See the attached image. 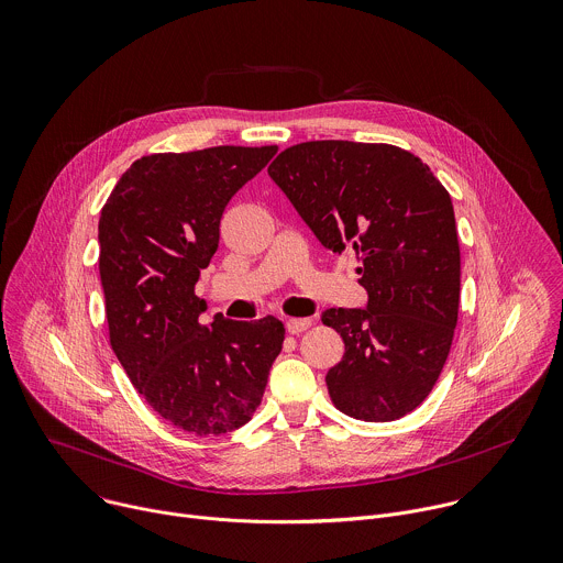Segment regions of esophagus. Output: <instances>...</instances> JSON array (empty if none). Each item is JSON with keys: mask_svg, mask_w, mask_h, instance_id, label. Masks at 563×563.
Returning a JSON list of instances; mask_svg holds the SVG:
<instances>
[{"mask_svg": "<svg viewBox=\"0 0 563 563\" xmlns=\"http://www.w3.org/2000/svg\"><path fill=\"white\" fill-rule=\"evenodd\" d=\"M310 325H312V319H288V321H286V330H288L290 334H299V332L308 330Z\"/></svg>", "mask_w": 563, "mask_h": 563, "instance_id": "obj_1", "label": "esophagus"}]
</instances>
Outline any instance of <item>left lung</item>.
I'll return each mask as SVG.
<instances>
[{
	"label": "left lung",
	"mask_w": 563,
	"mask_h": 563,
	"mask_svg": "<svg viewBox=\"0 0 563 563\" xmlns=\"http://www.w3.org/2000/svg\"><path fill=\"white\" fill-rule=\"evenodd\" d=\"M317 240L353 249L368 308H330L344 360L325 375L336 410L362 421L412 412L437 384L460 312L462 255L448 190L390 144H295L268 166Z\"/></svg>",
	"instance_id": "obj_1"
}]
</instances>
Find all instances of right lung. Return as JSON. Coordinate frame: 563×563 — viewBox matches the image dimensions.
<instances>
[{"label": "right lung", "mask_w": 563, "mask_h": 563, "mask_svg": "<svg viewBox=\"0 0 563 563\" xmlns=\"http://www.w3.org/2000/svg\"><path fill=\"white\" fill-rule=\"evenodd\" d=\"M277 146L155 153L131 164L99 217V277L110 346L135 390L175 428L208 437L257 410L284 344L273 314L199 323V271L219 246L231 197Z\"/></svg>", "instance_id": "obj_1"}]
</instances>
